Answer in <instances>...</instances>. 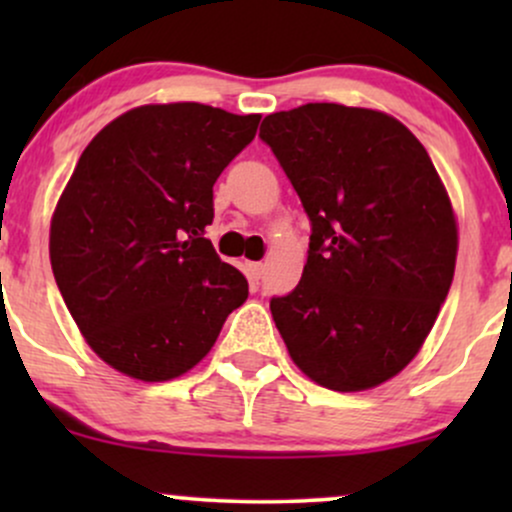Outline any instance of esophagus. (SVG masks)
I'll list each match as a JSON object with an SVG mask.
<instances>
[{"label": "esophagus", "mask_w": 512, "mask_h": 512, "mask_svg": "<svg viewBox=\"0 0 512 512\" xmlns=\"http://www.w3.org/2000/svg\"><path fill=\"white\" fill-rule=\"evenodd\" d=\"M248 274L252 281H260L262 276V262H248Z\"/></svg>", "instance_id": "34e87169"}]
</instances>
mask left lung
<instances>
[{
	"label": "left lung",
	"instance_id": "1",
	"mask_svg": "<svg viewBox=\"0 0 512 512\" xmlns=\"http://www.w3.org/2000/svg\"><path fill=\"white\" fill-rule=\"evenodd\" d=\"M260 139L310 219L301 281L269 301L293 363L337 392L395 378L455 274L457 223L431 156L395 117L339 103L267 115Z\"/></svg>",
	"mask_w": 512,
	"mask_h": 512
}]
</instances>
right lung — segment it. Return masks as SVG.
Returning a JSON list of instances; mask_svg holds the SVG:
<instances>
[{"mask_svg": "<svg viewBox=\"0 0 512 512\" xmlns=\"http://www.w3.org/2000/svg\"><path fill=\"white\" fill-rule=\"evenodd\" d=\"M260 115L202 103L142 105L76 163L50 226V262L88 346L129 378L163 383L209 354L248 298L204 231L214 182Z\"/></svg>", "mask_w": 512, "mask_h": 512, "instance_id": "right-lung-1", "label": "right lung"}]
</instances>
